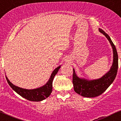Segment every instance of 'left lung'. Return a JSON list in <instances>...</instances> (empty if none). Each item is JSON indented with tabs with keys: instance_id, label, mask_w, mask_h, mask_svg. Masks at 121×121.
I'll list each match as a JSON object with an SVG mask.
<instances>
[{
	"instance_id": "8db88e82",
	"label": "left lung",
	"mask_w": 121,
	"mask_h": 121,
	"mask_svg": "<svg viewBox=\"0 0 121 121\" xmlns=\"http://www.w3.org/2000/svg\"><path fill=\"white\" fill-rule=\"evenodd\" d=\"M99 31L102 33L111 43L113 51V62L111 70L101 78L98 80L87 81L85 79L78 78L73 69L72 83L74 91L80 95L85 97H95L100 95L104 92L113 82L116 77L118 67V57L116 48L111 40L110 37L101 29Z\"/></svg>"
}]
</instances>
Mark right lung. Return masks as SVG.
Returning <instances> with one entry per match:
<instances>
[{
  "mask_svg": "<svg viewBox=\"0 0 121 121\" xmlns=\"http://www.w3.org/2000/svg\"><path fill=\"white\" fill-rule=\"evenodd\" d=\"M60 68V66L57 67L55 70H54L51 74L50 78L46 85L42 86L41 87L36 88L34 90H26L24 88H22L19 87H17L11 83L10 81L8 80L7 77L6 76V79L7 80L8 83L10 85V86L17 93L22 97L25 98V99L29 101H41L46 99L50 95L52 91V81L54 80L55 76L56 75L59 70Z\"/></svg>",
  "mask_w": 121,
  "mask_h": 121,
  "instance_id": "obj_1",
  "label": "right lung"
}]
</instances>
